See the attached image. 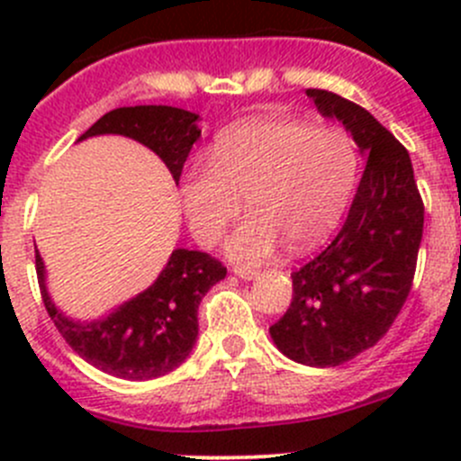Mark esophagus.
Listing matches in <instances>:
<instances>
[{"label": "esophagus", "instance_id": "34e87169", "mask_svg": "<svg viewBox=\"0 0 461 461\" xmlns=\"http://www.w3.org/2000/svg\"><path fill=\"white\" fill-rule=\"evenodd\" d=\"M234 274H236V276L245 278V281H252V278L258 276V269H254V267H243V265H236Z\"/></svg>", "mask_w": 461, "mask_h": 461}]
</instances>
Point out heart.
<instances>
[{
	"instance_id": "obj_1",
	"label": "heart",
	"mask_w": 461,
	"mask_h": 461,
	"mask_svg": "<svg viewBox=\"0 0 461 461\" xmlns=\"http://www.w3.org/2000/svg\"><path fill=\"white\" fill-rule=\"evenodd\" d=\"M359 176L355 138L339 127L260 118L216 138L209 162H194L180 196L189 230L209 248L239 216H249L227 239L225 252L240 263H263L283 243L308 252L341 222Z\"/></svg>"
}]
</instances>
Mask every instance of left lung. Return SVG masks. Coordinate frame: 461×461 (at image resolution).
<instances>
[{"label": "left lung", "mask_w": 461, "mask_h": 461, "mask_svg": "<svg viewBox=\"0 0 461 461\" xmlns=\"http://www.w3.org/2000/svg\"><path fill=\"white\" fill-rule=\"evenodd\" d=\"M305 93L321 115L352 133L366 169L337 239L292 272V303L269 334L296 364L332 368L373 348L402 312L415 278L424 203L406 147L384 124L337 93Z\"/></svg>", "instance_id": "obj_1"}]
</instances>
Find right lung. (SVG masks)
<instances>
[{"label":"right lung","mask_w":461,"mask_h":461,"mask_svg":"<svg viewBox=\"0 0 461 461\" xmlns=\"http://www.w3.org/2000/svg\"><path fill=\"white\" fill-rule=\"evenodd\" d=\"M127 136L162 158L178 183L194 142L201 138L198 115L165 104L120 106L102 115L77 140L91 136ZM41 301L64 341L97 370L120 379H156L178 368L198 337V305L227 267L196 249H176L153 285L97 321H73L50 301L44 263L35 249Z\"/></svg>","instance_id":"right-lung-1"}]
</instances>
